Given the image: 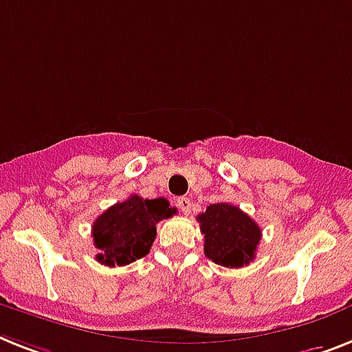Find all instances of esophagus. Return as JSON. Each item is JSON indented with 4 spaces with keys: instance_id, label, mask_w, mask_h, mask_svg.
<instances>
[{
    "instance_id": "34e87169",
    "label": "esophagus",
    "mask_w": 352,
    "mask_h": 352,
    "mask_svg": "<svg viewBox=\"0 0 352 352\" xmlns=\"http://www.w3.org/2000/svg\"><path fill=\"white\" fill-rule=\"evenodd\" d=\"M178 207L182 208V212L187 216L188 212H190V207H192V203H190V199L188 197H178Z\"/></svg>"
}]
</instances>
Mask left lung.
<instances>
[{"mask_svg": "<svg viewBox=\"0 0 352 352\" xmlns=\"http://www.w3.org/2000/svg\"><path fill=\"white\" fill-rule=\"evenodd\" d=\"M205 237V255L226 268H241L254 261L261 241L259 225L230 203H212L197 216Z\"/></svg>", "mask_w": 352, "mask_h": 352, "instance_id": "1", "label": "left lung"}]
</instances>
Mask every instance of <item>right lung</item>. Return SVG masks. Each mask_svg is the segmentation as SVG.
I'll return each instance as SVG.
<instances>
[{
    "mask_svg": "<svg viewBox=\"0 0 352 352\" xmlns=\"http://www.w3.org/2000/svg\"><path fill=\"white\" fill-rule=\"evenodd\" d=\"M176 208L165 197L144 199L133 194L126 201L107 208L91 226L98 263L126 266L149 254L156 237V223L173 217Z\"/></svg>",
    "mask_w": 352,
    "mask_h": 352,
    "instance_id": "right-lung-1",
    "label": "right lung"
}]
</instances>
